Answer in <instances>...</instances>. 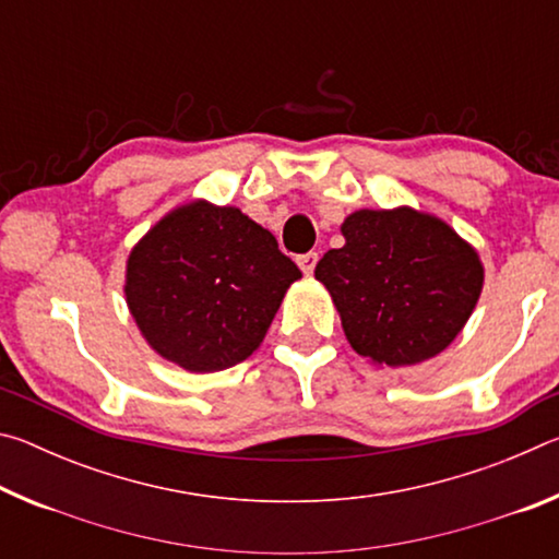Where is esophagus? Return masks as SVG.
<instances>
[{
  "label": "esophagus",
  "mask_w": 559,
  "mask_h": 559,
  "mask_svg": "<svg viewBox=\"0 0 559 559\" xmlns=\"http://www.w3.org/2000/svg\"><path fill=\"white\" fill-rule=\"evenodd\" d=\"M316 263H318L316 251H308V253H302V257H298V266L302 273H306V276H310V273L316 271Z\"/></svg>",
  "instance_id": "1"
}]
</instances>
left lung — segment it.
I'll return each instance as SVG.
<instances>
[{
	"label": "left lung",
	"instance_id": "obj_1",
	"mask_svg": "<svg viewBox=\"0 0 559 559\" xmlns=\"http://www.w3.org/2000/svg\"><path fill=\"white\" fill-rule=\"evenodd\" d=\"M316 278L333 298L347 343L372 365L409 367L443 353L484 290L478 251L439 216L357 210Z\"/></svg>",
	"mask_w": 559,
	"mask_h": 559
}]
</instances>
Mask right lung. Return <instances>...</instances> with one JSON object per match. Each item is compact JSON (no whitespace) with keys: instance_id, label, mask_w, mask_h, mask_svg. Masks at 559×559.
<instances>
[{"instance_id":"add662e5","label":"right lung","mask_w":559,"mask_h":559,"mask_svg":"<svg viewBox=\"0 0 559 559\" xmlns=\"http://www.w3.org/2000/svg\"><path fill=\"white\" fill-rule=\"evenodd\" d=\"M298 278L269 229L236 206L192 200L132 246L122 290L147 345L204 374L257 353Z\"/></svg>"}]
</instances>
